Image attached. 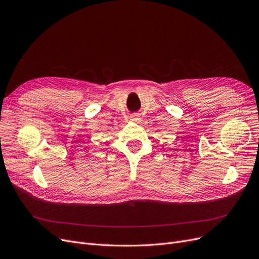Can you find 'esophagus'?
Instances as JSON below:
<instances>
[{
	"instance_id": "1",
	"label": "esophagus",
	"mask_w": 259,
	"mask_h": 259,
	"mask_svg": "<svg viewBox=\"0 0 259 259\" xmlns=\"http://www.w3.org/2000/svg\"><path fill=\"white\" fill-rule=\"evenodd\" d=\"M131 120L134 121V122H139L141 120L140 113H134V115L131 117Z\"/></svg>"
}]
</instances>
